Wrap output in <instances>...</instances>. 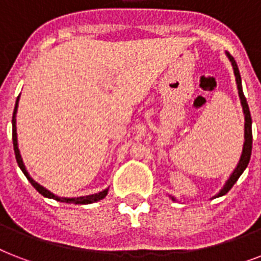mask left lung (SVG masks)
Listing matches in <instances>:
<instances>
[{
    "label": "left lung",
    "instance_id": "1",
    "mask_svg": "<svg viewBox=\"0 0 261 261\" xmlns=\"http://www.w3.org/2000/svg\"><path fill=\"white\" fill-rule=\"evenodd\" d=\"M227 58L230 59L231 66H233V70H234V75H236V83H237V89H239V96L240 100H241V106H243V111L244 115H245V130H244V139H245V142H244V147H243V154H241V159L239 161V165L236 168L231 176L229 177V180L226 181V184L223 186V188L219 191V194L217 195V198L218 196H222V195L227 194L230 188L234 186V182L239 180V177L243 174V172L245 171V168L248 167V164H249V160H251V153H252V118H251V112H249V107H248L247 98L244 96L243 92V85H241V75H240L239 67H237V63H236L234 58L231 57L229 53H226ZM174 200V198H172Z\"/></svg>",
    "mask_w": 261,
    "mask_h": 261
}]
</instances>
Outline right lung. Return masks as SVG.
I'll return each mask as SVG.
<instances>
[{
    "instance_id": "add662e5",
    "label": "right lung",
    "mask_w": 261,
    "mask_h": 261,
    "mask_svg": "<svg viewBox=\"0 0 261 261\" xmlns=\"http://www.w3.org/2000/svg\"><path fill=\"white\" fill-rule=\"evenodd\" d=\"M20 97V96H18ZM18 97L16 100V106H14V111H13V118H12V139H13V149H14V155H16V161H17L18 167L22 171V173L25 174L27 178L30 180V182L34 186V188L38 191L39 194H42L43 196H46V198H51L55 199V200H59V202H66V203H74V204H89V203L97 202V200H101L107 196L108 194V190H104L101 192H98V194L94 195H88V196H80V198H59L57 195H54L53 192H50L48 190H46L44 187H42L40 184L35 181L34 178L31 177L28 172L25 169V165L22 163L21 155H20V151H18V146H17V133H16V112H17V104H18Z\"/></svg>"
}]
</instances>
